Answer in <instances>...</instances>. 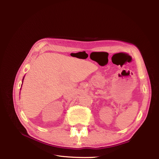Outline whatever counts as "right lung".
Returning a JSON list of instances; mask_svg holds the SVG:
<instances>
[{
    "instance_id": "1",
    "label": "right lung",
    "mask_w": 159,
    "mask_h": 159,
    "mask_svg": "<svg viewBox=\"0 0 159 159\" xmlns=\"http://www.w3.org/2000/svg\"><path fill=\"white\" fill-rule=\"evenodd\" d=\"M22 82H23V81H22Z\"/></svg>"
}]
</instances>
